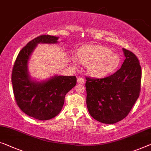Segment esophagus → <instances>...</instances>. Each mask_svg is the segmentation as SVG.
<instances>
[{
	"instance_id": "34e87169",
	"label": "esophagus",
	"mask_w": 151,
	"mask_h": 151,
	"mask_svg": "<svg viewBox=\"0 0 151 151\" xmlns=\"http://www.w3.org/2000/svg\"><path fill=\"white\" fill-rule=\"evenodd\" d=\"M77 82L78 83H80V84H82V83H84V80H83V78H82L79 77L77 80Z\"/></svg>"
}]
</instances>
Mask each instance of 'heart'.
I'll return each mask as SVG.
<instances>
[{
  "label": "heart",
  "instance_id": "obj_1",
  "mask_svg": "<svg viewBox=\"0 0 151 151\" xmlns=\"http://www.w3.org/2000/svg\"><path fill=\"white\" fill-rule=\"evenodd\" d=\"M78 59L86 65L90 76L101 78L112 73L119 67L121 58L110 48L99 45H84L78 50ZM76 64V61H74Z\"/></svg>",
  "mask_w": 151,
  "mask_h": 151
}]
</instances>
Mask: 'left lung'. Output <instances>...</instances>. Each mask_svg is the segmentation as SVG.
Wrapping results in <instances>:
<instances>
[{
	"label": "left lung",
	"instance_id": "obj_1",
	"mask_svg": "<svg viewBox=\"0 0 151 151\" xmlns=\"http://www.w3.org/2000/svg\"><path fill=\"white\" fill-rule=\"evenodd\" d=\"M124 60L119 70L108 77H86V105L94 119L113 124L128 115L139 97L142 71L137 57L123 48Z\"/></svg>",
	"mask_w": 151,
	"mask_h": 151
}]
</instances>
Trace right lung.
Segmentation results:
<instances>
[{
	"label": "right lung",
	"mask_w": 151,
	"mask_h": 151,
	"mask_svg": "<svg viewBox=\"0 0 151 151\" xmlns=\"http://www.w3.org/2000/svg\"><path fill=\"white\" fill-rule=\"evenodd\" d=\"M58 38L49 35L34 38L21 50L13 65L11 82L16 103L23 112L36 119L48 120L59 114L66 94L77 82L76 76H55L36 82L29 75L28 61L37 45L57 43Z\"/></svg>",
	"instance_id": "right-lung-1"
}]
</instances>
